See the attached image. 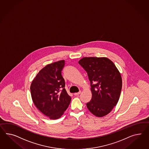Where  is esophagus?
<instances>
[{"instance_id":"1","label":"esophagus","mask_w":149,"mask_h":149,"mask_svg":"<svg viewBox=\"0 0 149 149\" xmlns=\"http://www.w3.org/2000/svg\"><path fill=\"white\" fill-rule=\"evenodd\" d=\"M80 93H81V91H79V92H78V93H74V95H80Z\"/></svg>"}]
</instances>
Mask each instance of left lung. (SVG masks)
<instances>
[{
	"mask_svg": "<svg viewBox=\"0 0 149 149\" xmlns=\"http://www.w3.org/2000/svg\"><path fill=\"white\" fill-rule=\"evenodd\" d=\"M78 63L88 73L91 100L88 110L97 117L107 115L118 102L122 88L120 73L114 63L105 57H84Z\"/></svg>",
	"mask_w": 149,
	"mask_h": 149,
	"instance_id": "8db88e82",
	"label": "left lung"
}]
</instances>
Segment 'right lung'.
Returning a JSON list of instances; mask_svg holds the SVG:
<instances>
[{"mask_svg": "<svg viewBox=\"0 0 149 149\" xmlns=\"http://www.w3.org/2000/svg\"><path fill=\"white\" fill-rule=\"evenodd\" d=\"M65 61L46 65L37 74L31 85L32 99L36 107L51 119L59 118L69 107L71 98L65 88L61 71Z\"/></svg>", "mask_w": 149, "mask_h": 149, "instance_id": "right-lung-1", "label": "right lung"}]
</instances>
